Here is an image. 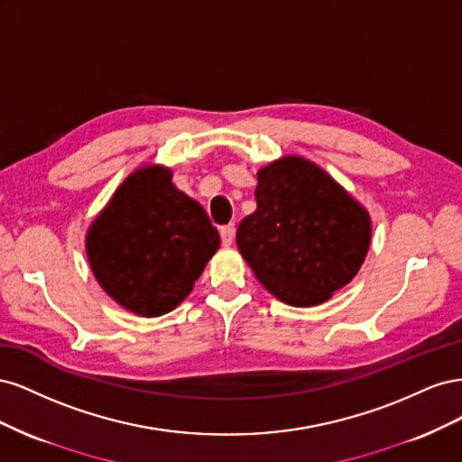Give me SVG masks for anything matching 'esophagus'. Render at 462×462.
<instances>
[{"instance_id":"1","label":"esophagus","mask_w":462,"mask_h":462,"mask_svg":"<svg viewBox=\"0 0 462 462\" xmlns=\"http://www.w3.org/2000/svg\"><path fill=\"white\" fill-rule=\"evenodd\" d=\"M219 235H221V243L223 246H231L233 239H235V226L231 223V226H223L219 229Z\"/></svg>"}]
</instances>
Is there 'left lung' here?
I'll list each match as a JSON object with an SVG mask.
<instances>
[{
	"mask_svg": "<svg viewBox=\"0 0 462 462\" xmlns=\"http://www.w3.org/2000/svg\"><path fill=\"white\" fill-rule=\"evenodd\" d=\"M256 209L236 246L258 282L291 306H316L353 282L372 241L368 209L302 156L258 171Z\"/></svg>",
	"mask_w": 462,
	"mask_h": 462,
	"instance_id": "left-lung-1",
	"label": "left lung"
}]
</instances>
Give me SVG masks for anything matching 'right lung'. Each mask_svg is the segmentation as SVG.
Instances as JSON below:
<instances>
[{
	"label": "right lung",
	"instance_id": "add662e5",
	"mask_svg": "<svg viewBox=\"0 0 462 462\" xmlns=\"http://www.w3.org/2000/svg\"><path fill=\"white\" fill-rule=\"evenodd\" d=\"M96 282L125 310L158 318L183 302L219 248L204 208L165 165L134 170L85 236Z\"/></svg>",
	"mask_w": 462,
	"mask_h": 462
}]
</instances>
